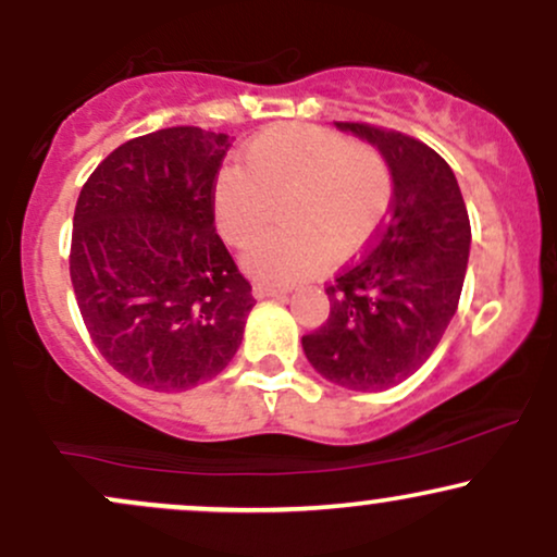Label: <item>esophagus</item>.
Wrapping results in <instances>:
<instances>
[{
  "label": "esophagus",
  "instance_id": "esophagus-1",
  "mask_svg": "<svg viewBox=\"0 0 557 557\" xmlns=\"http://www.w3.org/2000/svg\"><path fill=\"white\" fill-rule=\"evenodd\" d=\"M253 296L257 298H274V296H287L285 287H277V285H267V283H253Z\"/></svg>",
  "mask_w": 557,
  "mask_h": 557
}]
</instances>
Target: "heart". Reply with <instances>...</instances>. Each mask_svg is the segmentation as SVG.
<instances>
[{
    "mask_svg": "<svg viewBox=\"0 0 557 557\" xmlns=\"http://www.w3.org/2000/svg\"><path fill=\"white\" fill-rule=\"evenodd\" d=\"M393 175L372 146L330 127L283 123L261 131L214 183L222 238L243 246L273 219L285 228L243 251V267L267 283H296L330 264L332 253H359L385 222Z\"/></svg>",
    "mask_w": 557,
    "mask_h": 557,
    "instance_id": "b5f03b06",
    "label": "heart"
}]
</instances>
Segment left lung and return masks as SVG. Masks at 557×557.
Returning <instances> with one entry per match:
<instances>
[{
  "label": "left lung",
  "instance_id": "8db88e82",
  "mask_svg": "<svg viewBox=\"0 0 557 557\" xmlns=\"http://www.w3.org/2000/svg\"><path fill=\"white\" fill-rule=\"evenodd\" d=\"M335 125L382 151L393 201L363 257L324 287L327 322L300 343L311 367L335 385L385 389L430 359L456 314L469 212L450 164L419 138L369 123Z\"/></svg>",
  "mask_w": 557,
  "mask_h": 557
}]
</instances>
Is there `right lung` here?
<instances>
[{
  "instance_id": "right-lung-1",
  "label": "right lung",
  "mask_w": 557,
  "mask_h": 557,
  "mask_svg": "<svg viewBox=\"0 0 557 557\" xmlns=\"http://www.w3.org/2000/svg\"><path fill=\"white\" fill-rule=\"evenodd\" d=\"M225 133L164 127L125 140L83 183L70 280L91 343L159 393L196 387L233 361L251 283L214 227Z\"/></svg>"
}]
</instances>
